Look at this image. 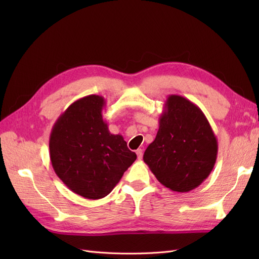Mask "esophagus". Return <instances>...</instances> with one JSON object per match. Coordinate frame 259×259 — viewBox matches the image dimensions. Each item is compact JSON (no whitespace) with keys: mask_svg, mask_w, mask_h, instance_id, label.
<instances>
[{"mask_svg":"<svg viewBox=\"0 0 259 259\" xmlns=\"http://www.w3.org/2000/svg\"><path fill=\"white\" fill-rule=\"evenodd\" d=\"M136 154H137V158L140 160L143 158V154H144V152H143V149H137V151H136Z\"/></svg>","mask_w":259,"mask_h":259,"instance_id":"esophagus-1","label":"esophagus"}]
</instances>
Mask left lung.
I'll return each instance as SVG.
<instances>
[{
  "label": "left lung",
  "instance_id": "8db88e82",
  "mask_svg": "<svg viewBox=\"0 0 259 259\" xmlns=\"http://www.w3.org/2000/svg\"><path fill=\"white\" fill-rule=\"evenodd\" d=\"M159 120L144 162L171 191H191L214 168L218 151L214 132L201 109L179 95L167 97Z\"/></svg>",
  "mask_w": 259,
  "mask_h": 259
}]
</instances>
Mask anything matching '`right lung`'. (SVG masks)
Listing matches in <instances>:
<instances>
[{
  "instance_id": "obj_1",
  "label": "right lung",
  "mask_w": 259,
  "mask_h": 259,
  "mask_svg": "<svg viewBox=\"0 0 259 259\" xmlns=\"http://www.w3.org/2000/svg\"><path fill=\"white\" fill-rule=\"evenodd\" d=\"M105 98L89 95L70 105L55 122L50 158L56 175L70 190L90 200L105 198L137 155L103 119Z\"/></svg>"
}]
</instances>
